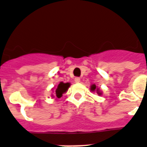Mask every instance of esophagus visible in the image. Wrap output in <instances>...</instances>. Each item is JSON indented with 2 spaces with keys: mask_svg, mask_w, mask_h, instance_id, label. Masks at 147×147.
<instances>
[{
  "mask_svg": "<svg viewBox=\"0 0 147 147\" xmlns=\"http://www.w3.org/2000/svg\"><path fill=\"white\" fill-rule=\"evenodd\" d=\"M80 81H81V78H75V82L76 83H79Z\"/></svg>",
  "mask_w": 147,
  "mask_h": 147,
  "instance_id": "34e87169",
  "label": "esophagus"
}]
</instances>
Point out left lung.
<instances>
[{
    "label": "left lung",
    "instance_id": "1",
    "mask_svg": "<svg viewBox=\"0 0 147 147\" xmlns=\"http://www.w3.org/2000/svg\"><path fill=\"white\" fill-rule=\"evenodd\" d=\"M90 90L92 91V92L96 91L97 94L100 95V96L102 94V91L100 90V89L98 88V87H97L96 86V84H92L90 86Z\"/></svg>",
    "mask_w": 147,
    "mask_h": 147
}]
</instances>
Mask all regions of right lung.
Returning a JSON list of instances; mask_svg holds the SVG:
<instances>
[{"label":"right lung","instance_id":"1","mask_svg":"<svg viewBox=\"0 0 147 147\" xmlns=\"http://www.w3.org/2000/svg\"><path fill=\"white\" fill-rule=\"evenodd\" d=\"M70 83H63V82H60L57 87L52 88V91L55 92V95H51L52 98H61L63 93L67 92L68 89L70 87Z\"/></svg>","mask_w":147,"mask_h":147}]
</instances>
